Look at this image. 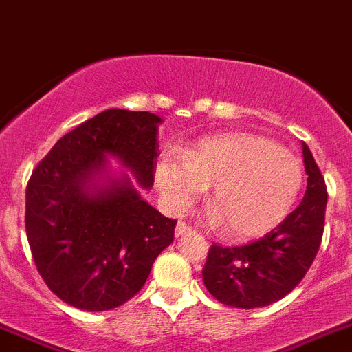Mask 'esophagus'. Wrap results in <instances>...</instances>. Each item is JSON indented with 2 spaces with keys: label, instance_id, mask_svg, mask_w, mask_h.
<instances>
[{
  "label": "esophagus",
  "instance_id": "34e87169",
  "mask_svg": "<svg viewBox=\"0 0 352 352\" xmlns=\"http://www.w3.org/2000/svg\"><path fill=\"white\" fill-rule=\"evenodd\" d=\"M191 233H196V231H195V228L189 226L188 223H184V221H180V223L177 224V228H175V235H177V236L191 235Z\"/></svg>",
  "mask_w": 352,
  "mask_h": 352
}]
</instances>
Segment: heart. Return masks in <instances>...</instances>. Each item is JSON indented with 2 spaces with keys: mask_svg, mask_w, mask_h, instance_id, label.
Wrapping results in <instances>:
<instances>
[{
  "mask_svg": "<svg viewBox=\"0 0 352 352\" xmlns=\"http://www.w3.org/2000/svg\"><path fill=\"white\" fill-rule=\"evenodd\" d=\"M156 180L173 212H184L214 186L212 207L235 240L261 236L283 223L303 186L302 161L252 133H224L157 163Z\"/></svg>",
  "mask_w": 352,
  "mask_h": 352,
  "instance_id": "obj_1",
  "label": "heart"
}]
</instances>
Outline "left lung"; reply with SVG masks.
Returning <instances> with one entry per match:
<instances>
[{"label":"left lung","instance_id":"1","mask_svg":"<svg viewBox=\"0 0 352 352\" xmlns=\"http://www.w3.org/2000/svg\"><path fill=\"white\" fill-rule=\"evenodd\" d=\"M307 191L302 204L263 239L240 247L208 249L204 283L215 300L236 309H258L298 286L321 245L328 201L324 177L305 144Z\"/></svg>","mask_w":352,"mask_h":352}]
</instances>
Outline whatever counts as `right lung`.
<instances>
[{
    "mask_svg": "<svg viewBox=\"0 0 352 352\" xmlns=\"http://www.w3.org/2000/svg\"><path fill=\"white\" fill-rule=\"evenodd\" d=\"M160 124L151 112L105 110L59 138L31 173V254L49 289L68 305L100 312L126 303L173 242L175 219L151 207L126 173L105 175L107 156H113L142 188H153Z\"/></svg>",
    "mask_w": 352,
    "mask_h": 352,
    "instance_id": "1",
    "label": "right lung"
}]
</instances>
